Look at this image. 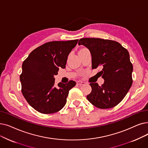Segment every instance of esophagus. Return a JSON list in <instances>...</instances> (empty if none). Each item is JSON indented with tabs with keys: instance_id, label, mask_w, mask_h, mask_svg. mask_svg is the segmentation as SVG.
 I'll list each match as a JSON object with an SVG mask.
<instances>
[{
	"instance_id": "esophagus-1",
	"label": "esophagus",
	"mask_w": 148,
	"mask_h": 148,
	"mask_svg": "<svg viewBox=\"0 0 148 148\" xmlns=\"http://www.w3.org/2000/svg\"><path fill=\"white\" fill-rule=\"evenodd\" d=\"M77 84L78 85H85V83L82 81H77Z\"/></svg>"
}]
</instances>
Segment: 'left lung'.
I'll list each match as a JSON object with an SVG mask.
<instances>
[{"mask_svg":"<svg viewBox=\"0 0 148 148\" xmlns=\"http://www.w3.org/2000/svg\"><path fill=\"white\" fill-rule=\"evenodd\" d=\"M79 45L88 48L92 56V68L101 66L104 83H91V92L86 96L94 106L109 109L117 106L132 84V64L127 50L119 42L100 38H82Z\"/></svg>","mask_w":148,"mask_h":148,"instance_id":"8db88e82","label":"left lung"}]
</instances>
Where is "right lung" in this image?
I'll list each match as a JSON object with an SVG mask.
<instances>
[{"label": "right lung", "mask_w": 148, "mask_h": 148, "mask_svg": "<svg viewBox=\"0 0 148 148\" xmlns=\"http://www.w3.org/2000/svg\"><path fill=\"white\" fill-rule=\"evenodd\" d=\"M78 39L53 41L34 49L22 63L20 75L22 92L35 110L42 114L59 111L65 105L69 91L75 81L54 85V75L59 68H65L68 56Z\"/></svg>", "instance_id": "obj_1"}]
</instances>
